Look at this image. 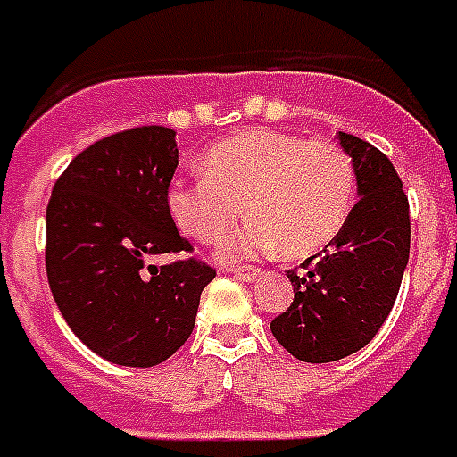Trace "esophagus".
Instances as JSON below:
<instances>
[{"instance_id":"esophagus-1","label":"esophagus","mask_w":457,"mask_h":457,"mask_svg":"<svg viewBox=\"0 0 457 457\" xmlns=\"http://www.w3.org/2000/svg\"><path fill=\"white\" fill-rule=\"evenodd\" d=\"M228 271H231L233 276H238V278H243V280H247V283H250V280L257 278L262 269H259V266L245 264V266H228Z\"/></svg>"}]
</instances>
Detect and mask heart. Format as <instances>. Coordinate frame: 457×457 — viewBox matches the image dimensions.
Instances as JSON below:
<instances>
[{
  "mask_svg": "<svg viewBox=\"0 0 457 457\" xmlns=\"http://www.w3.org/2000/svg\"><path fill=\"white\" fill-rule=\"evenodd\" d=\"M205 174L177 179L167 193L171 219L198 243H219L240 219L250 226L224 243L226 259L269 252L290 257L326 247L353 207L356 174L345 148L297 134L259 129L212 145Z\"/></svg>",
  "mask_w": 457,
  "mask_h": 457,
  "instance_id": "1",
  "label": "heart"
}]
</instances>
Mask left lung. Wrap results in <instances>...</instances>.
Listing matches in <instances>:
<instances>
[{
    "label": "left lung",
    "mask_w": 457,
    "mask_h": 457,
    "mask_svg": "<svg viewBox=\"0 0 457 457\" xmlns=\"http://www.w3.org/2000/svg\"><path fill=\"white\" fill-rule=\"evenodd\" d=\"M352 158L359 203L323 254L287 271L295 299L271 320L273 337L306 363H330L378 335L399 295L411 252L408 195L385 153L337 134Z\"/></svg>",
    "instance_id": "obj_1"
}]
</instances>
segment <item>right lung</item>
<instances>
[{
	"label": "right lung",
	"instance_id": "right-lung-1",
	"mask_svg": "<svg viewBox=\"0 0 457 457\" xmlns=\"http://www.w3.org/2000/svg\"><path fill=\"white\" fill-rule=\"evenodd\" d=\"M177 131L134 127L75 155L46 207V276L71 330L101 359L151 368L191 337L200 292L217 271L177 231L167 193Z\"/></svg>",
	"mask_w": 457,
	"mask_h": 457
}]
</instances>
